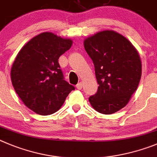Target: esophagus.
Returning <instances> with one entry per match:
<instances>
[{
  "label": "esophagus",
  "mask_w": 157,
  "mask_h": 157,
  "mask_svg": "<svg viewBox=\"0 0 157 157\" xmlns=\"http://www.w3.org/2000/svg\"><path fill=\"white\" fill-rule=\"evenodd\" d=\"M82 87H83V84H82L81 82H80V83H78V84H77V86H76V87H77L78 90H80V89L82 88Z\"/></svg>",
  "instance_id": "1"
}]
</instances>
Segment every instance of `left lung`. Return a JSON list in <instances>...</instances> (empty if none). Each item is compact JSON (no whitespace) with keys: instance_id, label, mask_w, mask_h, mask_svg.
<instances>
[{"instance_id":"1","label":"left lung","mask_w":157,"mask_h":157,"mask_svg":"<svg viewBox=\"0 0 157 157\" xmlns=\"http://www.w3.org/2000/svg\"><path fill=\"white\" fill-rule=\"evenodd\" d=\"M84 45L99 84L89 101L97 112L114 113L129 102L138 88L142 76L139 54L126 37L113 30L89 36Z\"/></svg>"}]
</instances>
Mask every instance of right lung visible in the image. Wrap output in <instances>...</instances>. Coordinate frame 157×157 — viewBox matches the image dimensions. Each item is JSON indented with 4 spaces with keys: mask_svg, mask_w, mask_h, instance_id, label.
<instances>
[{
    "mask_svg": "<svg viewBox=\"0 0 157 157\" xmlns=\"http://www.w3.org/2000/svg\"><path fill=\"white\" fill-rule=\"evenodd\" d=\"M73 40L49 32L40 33L24 45L11 70L15 92L26 106L40 115L57 112L75 87L64 80L59 58Z\"/></svg>",
    "mask_w": 157,
    "mask_h": 157,
    "instance_id": "add662e5",
    "label": "right lung"
}]
</instances>
